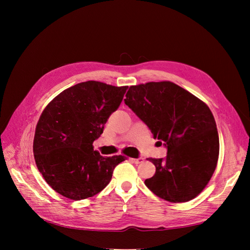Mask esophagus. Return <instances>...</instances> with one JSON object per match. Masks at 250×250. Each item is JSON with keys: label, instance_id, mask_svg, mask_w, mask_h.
<instances>
[{"label": "esophagus", "instance_id": "obj_1", "mask_svg": "<svg viewBox=\"0 0 250 250\" xmlns=\"http://www.w3.org/2000/svg\"><path fill=\"white\" fill-rule=\"evenodd\" d=\"M132 161H133V163L134 164H141V163H143L144 162V158L143 157H139V158H132Z\"/></svg>", "mask_w": 250, "mask_h": 250}]
</instances>
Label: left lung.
I'll return each instance as SVG.
<instances>
[{"label":"left lung","instance_id":"1","mask_svg":"<svg viewBox=\"0 0 250 250\" xmlns=\"http://www.w3.org/2000/svg\"><path fill=\"white\" fill-rule=\"evenodd\" d=\"M124 101L168 149L165 160L149 158L156 170L145 180L147 188L174 203L198 196L219 157L218 130L208 105L171 81L131 85Z\"/></svg>","mask_w":250,"mask_h":250}]
</instances>
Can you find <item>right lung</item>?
<instances>
[{
	"mask_svg": "<svg viewBox=\"0 0 250 250\" xmlns=\"http://www.w3.org/2000/svg\"><path fill=\"white\" fill-rule=\"evenodd\" d=\"M128 86L85 81L64 89L42 112L35 128L37 169L58 194L82 200L100 193L124 155L102 156L93 143L123 100Z\"/></svg>",
	"mask_w": 250,
	"mask_h": 250,
	"instance_id": "obj_1",
	"label": "right lung"
}]
</instances>
